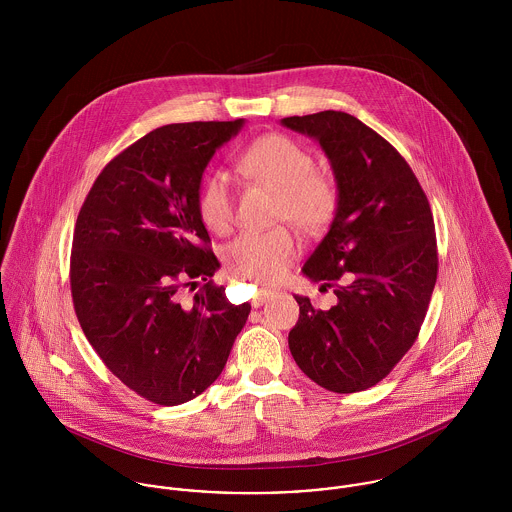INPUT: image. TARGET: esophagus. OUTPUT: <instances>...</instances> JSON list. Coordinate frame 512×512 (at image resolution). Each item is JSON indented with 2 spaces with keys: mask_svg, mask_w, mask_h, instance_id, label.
Returning <instances> with one entry per match:
<instances>
[{
  "mask_svg": "<svg viewBox=\"0 0 512 512\" xmlns=\"http://www.w3.org/2000/svg\"><path fill=\"white\" fill-rule=\"evenodd\" d=\"M272 295H274V292H272V290L260 288V290H258V293L254 295V299H252V305H254V307H258V305H262L264 301H268V299H270Z\"/></svg>",
  "mask_w": 512,
  "mask_h": 512,
  "instance_id": "1",
  "label": "esophagus"
}]
</instances>
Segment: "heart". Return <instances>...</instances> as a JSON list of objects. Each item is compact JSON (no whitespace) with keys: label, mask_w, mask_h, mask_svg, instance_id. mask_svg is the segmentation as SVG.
Here are the masks:
<instances>
[{"label":"heart","mask_w":512,"mask_h":512,"mask_svg":"<svg viewBox=\"0 0 512 512\" xmlns=\"http://www.w3.org/2000/svg\"><path fill=\"white\" fill-rule=\"evenodd\" d=\"M313 167L311 151L282 134L254 140L238 157V169L244 177L276 191L274 222H288L305 236L323 234L341 205L337 181ZM197 207L211 232L230 230L234 195L224 173L215 171L203 181ZM297 252L299 244L288 226L244 232L224 248V266L236 278L276 284L286 276Z\"/></svg>","instance_id":"obj_1"}]
</instances>
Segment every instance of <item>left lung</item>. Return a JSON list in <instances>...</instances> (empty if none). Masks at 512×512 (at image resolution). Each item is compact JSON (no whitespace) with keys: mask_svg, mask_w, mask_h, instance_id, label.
<instances>
[{"mask_svg":"<svg viewBox=\"0 0 512 512\" xmlns=\"http://www.w3.org/2000/svg\"><path fill=\"white\" fill-rule=\"evenodd\" d=\"M282 124L321 144L341 193L337 217L303 266L337 303L323 311L295 295L290 351L319 386L361 392L386 378L420 335L438 280L434 215L406 159L355 116L325 110Z\"/></svg>","mask_w":512,"mask_h":512,"instance_id":"obj_1","label":"left lung"}]
</instances>
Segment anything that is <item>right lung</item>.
Segmentation results:
<instances>
[{
  "instance_id": "obj_1",
  "label": "right lung",
  "mask_w": 512,
  "mask_h": 512,
  "mask_svg": "<svg viewBox=\"0 0 512 512\" xmlns=\"http://www.w3.org/2000/svg\"><path fill=\"white\" fill-rule=\"evenodd\" d=\"M240 126L149 132L100 171L76 219L78 323L108 370L159 406L189 402L219 378L250 313L213 282L220 264L197 207L209 159Z\"/></svg>"
}]
</instances>
